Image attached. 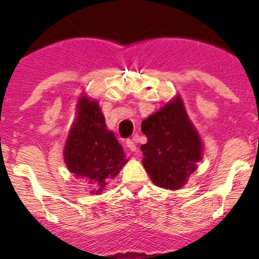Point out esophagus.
Masks as SVG:
<instances>
[{"mask_svg": "<svg viewBox=\"0 0 259 259\" xmlns=\"http://www.w3.org/2000/svg\"><path fill=\"white\" fill-rule=\"evenodd\" d=\"M126 146L130 151H137V145H135V143L132 139L126 140Z\"/></svg>", "mask_w": 259, "mask_h": 259, "instance_id": "1", "label": "esophagus"}]
</instances>
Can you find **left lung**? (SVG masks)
Here are the masks:
<instances>
[{
    "label": "left lung",
    "instance_id": "obj_1",
    "mask_svg": "<svg viewBox=\"0 0 259 259\" xmlns=\"http://www.w3.org/2000/svg\"><path fill=\"white\" fill-rule=\"evenodd\" d=\"M148 143L142 145L143 165L153 183L164 189H180L202 160L203 145L180 96L142 122Z\"/></svg>",
    "mask_w": 259,
    "mask_h": 259
}]
</instances>
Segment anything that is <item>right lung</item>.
Wrapping results in <instances>:
<instances>
[{"label": "right lung", "mask_w": 259, "mask_h": 259, "mask_svg": "<svg viewBox=\"0 0 259 259\" xmlns=\"http://www.w3.org/2000/svg\"><path fill=\"white\" fill-rule=\"evenodd\" d=\"M76 110L64 149L65 163L76 178L90 185V193L100 194L127 159L114 133L106 127L98 101L83 94Z\"/></svg>", "instance_id": "add662e5"}]
</instances>
